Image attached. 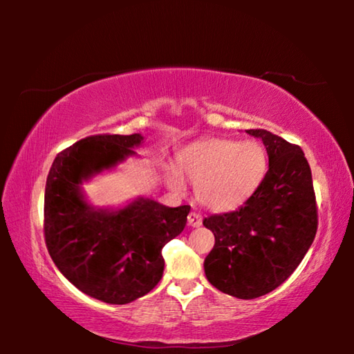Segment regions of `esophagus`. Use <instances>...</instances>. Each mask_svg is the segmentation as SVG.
Wrapping results in <instances>:
<instances>
[{
  "instance_id": "1",
  "label": "esophagus",
  "mask_w": 354,
  "mask_h": 354,
  "mask_svg": "<svg viewBox=\"0 0 354 354\" xmlns=\"http://www.w3.org/2000/svg\"><path fill=\"white\" fill-rule=\"evenodd\" d=\"M187 221H189V225L194 226V227H200V226L203 225L201 215L196 214V212H190V214L187 215Z\"/></svg>"
}]
</instances>
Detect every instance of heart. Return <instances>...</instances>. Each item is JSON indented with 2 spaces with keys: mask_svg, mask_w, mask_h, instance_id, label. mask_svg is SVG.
Segmentation results:
<instances>
[{
  "mask_svg": "<svg viewBox=\"0 0 354 354\" xmlns=\"http://www.w3.org/2000/svg\"><path fill=\"white\" fill-rule=\"evenodd\" d=\"M268 169V156L259 142L207 139L185 147L178 154V170L192 184L203 206L230 211L241 206L259 187ZM165 179L176 192L183 178L169 169Z\"/></svg>",
  "mask_w": 354,
  "mask_h": 354,
  "instance_id": "b5f03b06",
  "label": "heart"
}]
</instances>
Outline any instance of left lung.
<instances>
[{"instance_id": "obj_1", "label": "left lung", "mask_w": 354, "mask_h": 354, "mask_svg": "<svg viewBox=\"0 0 354 354\" xmlns=\"http://www.w3.org/2000/svg\"><path fill=\"white\" fill-rule=\"evenodd\" d=\"M247 133L266 145V176L237 211L211 215L203 225L215 237L205 259L209 283L231 297L253 299L295 272L314 242L319 218L303 149L266 129Z\"/></svg>"}]
</instances>
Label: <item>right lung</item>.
Listing matches in <instances>:
<instances>
[{
	"label": "right lung",
	"instance_id": "obj_1",
	"mask_svg": "<svg viewBox=\"0 0 354 354\" xmlns=\"http://www.w3.org/2000/svg\"><path fill=\"white\" fill-rule=\"evenodd\" d=\"M142 140L140 134L86 137L56 156L46 178L48 253L71 284L109 304L131 303L154 289L164 273V245L181 234L190 211L149 198L97 209L84 198L82 183L136 156Z\"/></svg>",
	"mask_w": 354,
	"mask_h": 354
}]
</instances>
